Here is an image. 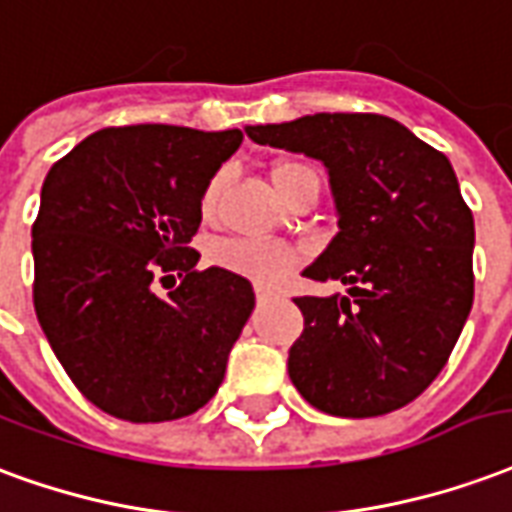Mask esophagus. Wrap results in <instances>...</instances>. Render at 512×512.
I'll return each mask as SVG.
<instances>
[{"instance_id":"34e87169","label":"esophagus","mask_w":512,"mask_h":512,"mask_svg":"<svg viewBox=\"0 0 512 512\" xmlns=\"http://www.w3.org/2000/svg\"><path fill=\"white\" fill-rule=\"evenodd\" d=\"M256 297H259V302H267L275 300V297H281V292H275L270 286H256Z\"/></svg>"}]
</instances>
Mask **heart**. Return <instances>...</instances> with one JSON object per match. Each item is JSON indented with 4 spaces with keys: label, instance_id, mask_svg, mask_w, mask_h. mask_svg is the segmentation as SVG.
Here are the masks:
<instances>
[{
    "label": "heart",
    "instance_id": "heart-1",
    "mask_svg": "<svg viewBox=\"0 0 512 512\" xmlns=\"http://www.w3.org/2000/svg\"><path fill=\"white\" fill-rule=\"evenodd\" d=\"M223 179H226L223 174H215L204 185V193H201V215L207 220L218 215ZM270 179L272 188L278 190V196L283 201L297 196L300 190L319 188L316 171L311 166H305V163H297V160H278V163H272ZM210 259L212 264H218V267L229 272H237L242 278H251L256 283H275L286 278L300 264V253L289 248V245H281V242L223 240L212 245Z\"/></svg>",
    "mask_w": 512,
    "mask_h": 512
}]
</instances>
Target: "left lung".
Wrapping results in <instances>:
<instances>
[{
	"instance_id": "left-lung-1",
	"label": "left lung",
	"mask_w": 512,
	"mask_h": 512,
	"mask_svg": "<svg viewBox=\"0 0 512 512\" xmlns=\"http://www.w3.org/2000/svg\"><path fill=\"white\" fill-rule=\"evenodd\" d=\"M256 144L322 160L338 234L302 275L349 297H297L294 387L319 412L376 417L412 404L445 368L475 300V220L450 160L382 114L248 125Z\"/></svg>"
}]
</instances>
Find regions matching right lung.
Masks as SVG:
<instances>
[{
    "label": "right lung",
    "mask_w": 512,
    "mask_h": 512,
    "mask_svg": "<svg viewBox=\"0 0 512 512\" xmlns=\"http://www.w3.org/2000/svg\"><path fill=\"white\" fill-rule=\"evenodd\" d=\"M240 144L242 130L106 128L48 171L32 223L37 322L106 414L163 423L218 393L256 297L237 272L196 270L190 240L204 185Z\"/></svg>",
    "instance_id": "obj_1"
}]
</instances>
